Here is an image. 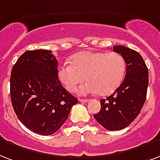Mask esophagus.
<instances>
[{
  "label": "esophagus",
  "instance_id": "obj_1",
  "mask_svg": "<svg viewBox=\"0 0 160 160\" xmlns=\"http://www.w3.org/2000/svg\"><path fill=\"white\" fill-rule=\"evenodd\" d=\"M79 102H82V103H85V102H88L89 100L88 99H80L79 100Z\"/></svg>",
  "mask_w": 160,
  "mask_h": 160
}]
</instances>
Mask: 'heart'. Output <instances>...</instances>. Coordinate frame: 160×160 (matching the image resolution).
<instances>
[{
    "mask_svg": "<svg viewBox=\"0 0 160 160\" xmlns=\"http://www.w3.org/2000/svg\"><path fill=\"white\" fill-rule=\"evenodd\" d=\"M70 64L58 68L59 82L69 92H74L84 80H88L80 89L81 95L96 93L105 96L120 85L126 72V62L116 52L82 51L70 58Z\"/></svg>",
    "mask_w": 160,
    "mask_h": 160,
    "instance_id": "heart-1",
    "label": "heart"
}]
</instances>
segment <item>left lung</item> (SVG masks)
Listing matches in <instances>:
<instances>
[{
	"mask_svg": "<svg viewBox=\"0 0 160 160\" xmlns=\"http://www.w3.org/2000/svg\"><path fill=\"white\" fill-rule=\"evenodd\" d=\"M126 62V75L114 93L100 101L102 107L94 115L107 130L125 128L133 122L144 104L148 85V70L143 58L137 51L124 46H114Z\"/></svg>",
	"mask_w": 160,
	"mask_h": 160,
	"instance_id": "left-lung-1",
	"label": "left lung"
}]
</instances>
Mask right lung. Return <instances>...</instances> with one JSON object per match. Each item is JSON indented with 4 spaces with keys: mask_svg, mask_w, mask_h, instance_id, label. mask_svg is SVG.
I'll return each instance as SVG.
<instances>
[{
    "mask_svg": "<svg viewBox=\"0 0 160 160\" xmlns=\"http://www.w3.org/2000/svg\"><path fill=\"white\" fill-rule=\"evenodd\" d=\"M57 67L52 51L28 50L19 57L11 73L14 112L24 126L40 135L58 131L78 102L59 82Z\"/></svg>",
    "mask_w": 160,
    "mask_h": 160,
    "instance_id": "add662e5",
    "label": "right lung"
}]
</instances>
